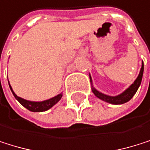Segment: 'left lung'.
<instances>
[{"mask_svg": "<svg viewBox=\"0 0 150 150\" xmlns=\"http://www.w3.org/2000/svg\"><path fill=\"white\" fill-rule=\"evenodd\" d=\"M143 71H144V65L142 63V66L140 74H139V76L136 78V80L134 81V83L129 88H127L124 92H122L121 94L117 95V96H108V95L103 94V93L100 92L99 91H97V90H96L95 88H93V87H92V91H93V93H94V95L96 96V97L100 99V100H104V101H106V102H108V103L114 104V105L124 104V103L129 101L133 97V95L136 93L138 88L140 87L141 83H142V80ZM90 79H91V76H90Z\"/></svg>", "mask_w": 150, "mask_h": 150, "instance_id": "obj_1", "label": "left lung"}]
</instances>
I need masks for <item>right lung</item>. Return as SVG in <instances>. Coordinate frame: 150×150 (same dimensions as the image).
I'll return each instance as SVG.
<instances>
[{
  "label": "right lung",
  "instance_id": "1",
  "mask_svg": "<svg viewBox=\"0 0 150 150\" xmlns=\"http://www.w3.org/2000/svg\"><path fill=\"white\" fill-rule=\"evenodd\" d=\"M8 85H9V88L11 90L14 97L16 98V100H18V102L24 106L25 108H27L28 110L32 111V112H42V111H46L48 109H50V108H52L54 106L57 102L59 101V100L61 99L62 97V93L55 96V97H53L50 100H43V101H40V102H35V101H30V100H24L18 96H17L15 94V92L13 91L11 86H10L9 83H8Z\"/></svg>",
  "mask_w": 150,
  "mask_h": 150
}]
</instances>
